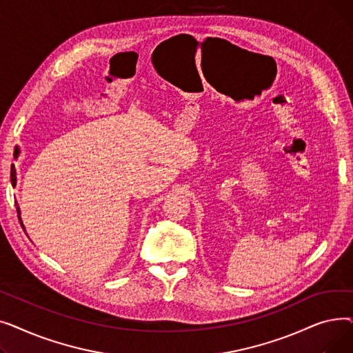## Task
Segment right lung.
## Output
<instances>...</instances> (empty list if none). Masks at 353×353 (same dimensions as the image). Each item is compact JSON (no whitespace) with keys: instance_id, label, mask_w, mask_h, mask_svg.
<instances>
[{"instance_id":"add662e5","label":"right lung","mask_w":353,"mask_h":353,"mask_svg":"<svg viewBox=\"0 0 353 353\" xmlns=\"http://www.w3.org/2000/svg\"><path fill=\"white\" fill-rule=\"evenodd\" d=\"M14 156H15L14 159H17L18 153H15ZM11 184H12V188H15V186H17V172H15V167H14V164L11 165ZM15 206H17V213H18V219H20V223H21L23 229H26V228H24V225H23V220H21V210H20V206H18L17 203H15Z\"/></svg>"}]
</instances>
